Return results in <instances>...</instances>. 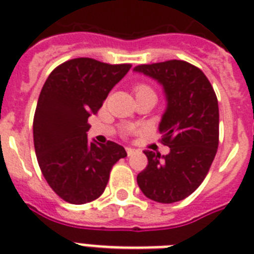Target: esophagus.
Returning <instances> with one entry per match:
<instances>
[{
	"label": "esophagus",
	"mask_w": 254,
	"mask_h": 254,
	"mask_svg": "<svg viewBox=\"0 0 254 254\" xmlns=\"http://www.w3.org/2000/svg\"><path fill=\"white\" fill-rule=\"evenodd\" d=\"M135 149H131V147H127V157H130V155H133L135 153Z\"/></svg>",
	"instance_id": "34e87169"
}]
</instances>
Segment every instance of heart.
<instances>
[{
    "label": "heart",
    "instance_id": "1",
    "mask_svg": "<svg viewBox=\"0 0 254 254\" xmlns=\"http://www.w3.org/2000/svg\"><path fill=\"white\" fill-rule=\"evenodd\" d=\"M134 92H135V96L139 95V93H143V92H153L151 91L150 87H147L145 84H138L134 87Z\"/></svg>",
    "mask_w": 254,
    "mask_h": 254
}]
</instances>
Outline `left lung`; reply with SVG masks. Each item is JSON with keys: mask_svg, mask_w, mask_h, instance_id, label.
Masks as SVG:
<instances>
[{"mask_svg": "<svg viewBox=\"0 0 254 254\" xmlns=\"http://www.w3.org/2000/svg\"><path fill=\"white\" fill-rule=\"evenodd\" d=\"M135 72L162 84L167 100L159 123L167 155L145 150L146 169L137 175L143 195L158 203H175L204 181L219 146L216 93L203 71L185 61L139 64Z\"/></svg>", "mask_w": 254, "mask_h": 254, "instance_id": "left-lung-1", "label": "left lung"}]
</instances>
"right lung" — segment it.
I'll list each match as a JSON object with an SVG mask.
<instances>
[{
	"label": "right lung",
	"instance_id": "obj_1",
	"mask_svg": "<svg viewBox=\"0 0 254 254\" xmlns=\"http://www.w3.org/2000/svg\"><path fill=\"white\" fill-rule=\"evenodd\" d=\"M130 67L76 58L58 65L42 88L33 123L35 154L50 187L71 204L97 199L113 165L127 157L119 143L89 142L87 131L88 117Z\"/></svg>",
	"mask_w": 254,
	"mask_h": 254
}]
</instances>
